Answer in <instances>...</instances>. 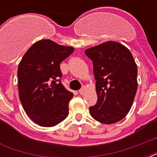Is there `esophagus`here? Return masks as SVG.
I'll list each match as a JSON object with an SVG mask.
<instances>
[{
  "label": "esophagus",
  "mask_w": 157,
  "mask_h": 157,
  "mask_svg": "<svg viewBox=\"0 0 157 157\" xmlns=\"http://www.w3.org/2000/svg\"><path fill=\"white\" fill-rule=\"evenodd\" d=\"M85 92H86V87H82V88L79 90V93L81 94H84Z\"/></svg>",
  "instance_id": "esophagus-1"
}]
</instances>
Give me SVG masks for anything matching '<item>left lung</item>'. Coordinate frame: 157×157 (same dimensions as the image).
<instances>
[{
    "label": "left lung",
    "mask_w": 157,
    "mask_h": 157,
    "mask_svg": "<svg viewBox=\"0 0 157 157\" xmlns=\"http://www.w3.org/2000/svg\"><path fill=\"white\" fill-rule=\"evenodd\" d=\"M93 61L98 101L90 107L94 119L117 123L131 108L138 88L137 64L129 49L109 40L85 50Z\"/></svg>",
    "instance_id": "1"
}]
</instances>
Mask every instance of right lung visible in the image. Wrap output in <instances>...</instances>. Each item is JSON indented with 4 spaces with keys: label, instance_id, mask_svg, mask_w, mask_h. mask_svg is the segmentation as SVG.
I'll list each match as a JSON object with an SVG mask.
<instances>
[{
    "label": "right lung",
    "instance_id": "obj_1",
    "mask_svg": "<svg viewBox=\"0 0 157 157\" xmlns=\"http://www.w3.org/2000/svg\"><path fill=\"white\" fill-rule=\"evenodd\" d=\"M74 51L49 39L34 43L18 64V95L23 109L37 124L57 125L68 116L73 94L60 82V65Z\"/></svg>",
    "mask_w": 157,
    "mask_h": 157
}]
</instances>
